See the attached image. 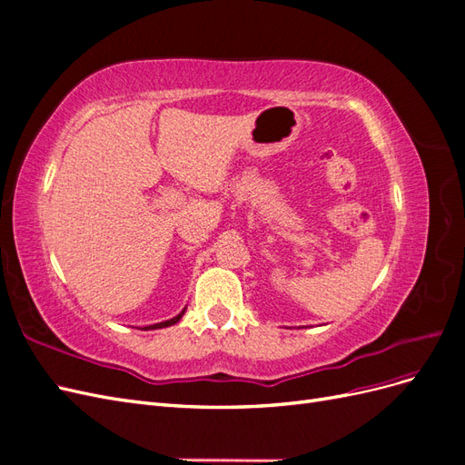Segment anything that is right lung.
Masks as SVG:
<instances>
[{"label": "right lung", "instance_id": "right-lung-1", "mask_svg": "<svg viewBox=\"0 0 465 465\" xmlns=\"http://www.w3.org/2000/svg\"><path fill=\"white\" fill-rule=\"evenodd\" d=\"M182 314H184V311H182L178 316H174V318H171V320L161 322V323H154V326H147L145 330H159V328H168V326H173V323H176V322L182 318Z\"/></svg>", "mask_w": 465, "mask_h": 465}]
</instances>
